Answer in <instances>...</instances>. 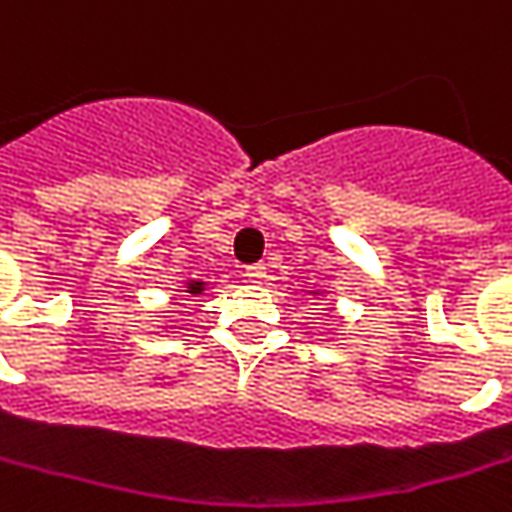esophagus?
<instances>
[{"mask_svg":"<svg viewBox=\"0 0 512 512\" xmlns=\"http://www.w3.org/2000/svg\"><path fill=\"white\" fill-rule=\"evenodd\" d=\"M246 280H249V283H263V280H266V266H263V263L246 266Z\"/></svg>","mask_w":512,"mask_h":512,"instance_id":"1","label":"esophagus"}]
</instances>
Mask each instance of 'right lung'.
<instances>
[{
  "label": "right lung",
  "instance_id": "right-lung-1",
  "mask_svg": "<svg viewBox=\"0 0 512 512\" xmlns=\"http://www.w3.org/2000/svg\"><path fill=\"white\" fill-rule=\"evenodd\" d=\"M203 289H206V286H203L201 280H189V283H186V291H189V294H203Z\"/></svg>",
  "mask_w": 512,
  "mask_h": 512
}]
</instances>
